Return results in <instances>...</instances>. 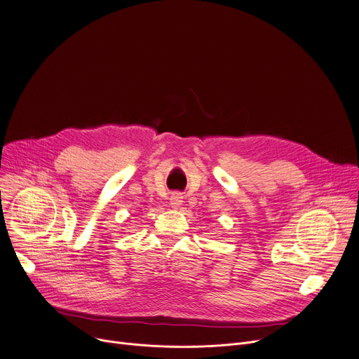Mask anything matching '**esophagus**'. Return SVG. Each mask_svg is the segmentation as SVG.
Masks as SVG:
<instances>
[{
    "mask_svg": "<svg viewBox=\"0 0 359 359\" xmlns=\"http://www.w3.org/2000/svg\"><path fill=\"white\" fill-rule=\"evenodd\" d=\"M182 194L181 193H174L172 196H171V198H170V203H171V205L174 207V208H177V207H180L181 204H182Z\"/></svg>",
    "mask_w": 359,
    "mask_h": 359,
    "instance_id": "obj_1",
    "label": "esophagus"
}]
</instances>
